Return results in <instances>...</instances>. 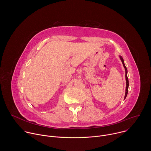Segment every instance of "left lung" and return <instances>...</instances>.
<instances>
[{"instance_id":"obj_1","label":"left lung","mask_w":151,"mask_h":151,"mask_svg":"<svg viewBox=\"0 0 151 151\" xmlns=\"http://www.w3.org/2000/svg\"><path fill=\"white\" fill-rule=\"evenodd\" d=\"M120 58L122 61V63L123 64V66L125 68V79H126V90H125V97L124 99L126 98L127 96V94H128V86H129V82H128V77H127V68L125 67V64H124V60L122 58V57L121 56H120Z\"/></svg>"}]
</instances>
